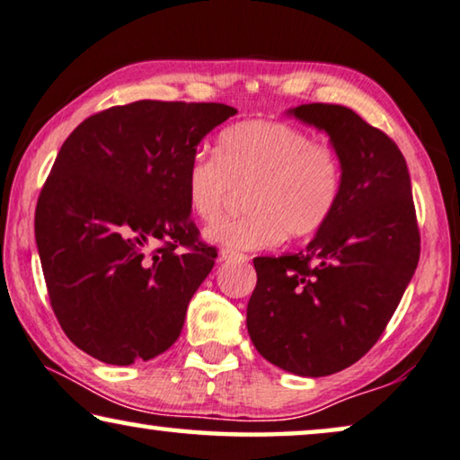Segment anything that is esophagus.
<instances>
[{"mask_svg":"<svg viewBox=\"0 0 460 460\" xmlns=\"http://www.w3.org/2000/svg\"><path fill=\"white\" fill-rule=\"evenodd\" d=\"M219 261H246V257L241 255V252H234V251H222L219 252Z\"/></svg>","mask_w":460,"mask_h":460,"instance_id":"1","label":"esophagus"}]
</instances>
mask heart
<instances>
[{
  "label": "heart",
  "mask_w": 460,
  "mask_h": 460,
  "mask_svg": "<svg viewBox=\"0 0 460 460\" xmlns=\"http://www.w3.org/2000/svg\"><path fill=\"white\" fill-rule=\"evenodd\" d=\"M344 168L328 143L279 119H244L219 132L216 157L186 168V201L195 217L216 222L234 189H246L243 217L205 230L226 251L270 249L288 234L303 238L328 224L342 197Z\"/></svg>",
  "instance_id": "1"
}]
</instances>
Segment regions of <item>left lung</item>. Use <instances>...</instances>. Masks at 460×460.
<instances>
[{
	"label": "left lung",
	"instance_id": "left-lung-1",
	"mask_svg": "<svg viewBox=\"0 0 460 460\" xmlns=\"http://www.w3.org/2000/svg\"><path fill=\"white\" fill-rule=\"evenodd\" d=\"M330 137L344 168L341 203L307 249L252 259L246 330L259 355L295 376L322 377L377 342L419 263L411 178L401 149L344 105L288 110Z\"/></svg>",
	"mask_w": 460,
	"mask_h": 460
}]
</instances>
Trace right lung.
Instances as JSON below:
<instances>
[{
	"label": "right lung",
	"mask_w": 460,
	"mask_h": 460,
	"mask_svg": "<svg viewBox=\"0 0 460 460\" xmlns=\"http://www.w3.org/2000/svg\"><path fill=\"white\" fill-rule=\"evenodd\" d=\"M224 103L135 102L86 118L66 138L35 211L51 309L86 355L132 365L181 336L217 252L186 201L197 145L234 116Z\"/></svg>",
	"instance_id": "1"
}]
</instances>
